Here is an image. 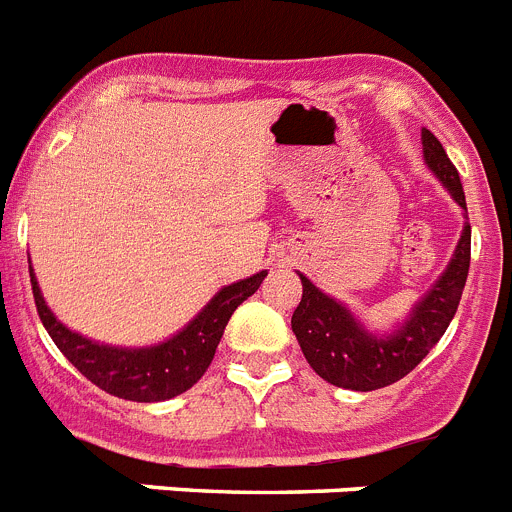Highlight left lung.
<instances>
[{
    "label": "left lung",
    "instance_id": "obj_1",
    "mask_svg": "<svg viewBox=\"0 0 512 512\" xmlns=\"http://www.w3.org/2000/svg\"><path fill=\"white\" fill-rule=\"evenodd\" d=\"M420 140L425 166L464 210V228L451 261L431 289L410 307L408 318L395 323L390 330L366 328L351 307L325 295L323 289L297 271L302 282V300L292 315L297 343L315 374L343 390L372 392L413 372L446 333L467 284L472 228L459 171L431 130L423 128Z\"/></svg>",
    "mask_w": 512,
    "mask_h": 512
}]
</instances>
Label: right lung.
Listing matches in <instances>:
<instances>
[{
    "mask_svg": "<svg viewBox=\"0 0 512 512\" xmlns=\"http://www.w3.org/2000/svg\"><path fill=\"white\" fill-rule=\"evenodd\" d=\"M269 271H256L253 277L238 279L202 307L182 330L166 341L151 346H112L81 336L53 315L45 302L35 271L30 266V282L38 315L48 336L66 359L79 369L99 390L133 402H161L187 392L200 382L207 366L212 364L215 348L220 343L235 307L256 292Z\"/></svg>",
    "mask_w": 512,
    "mask_h": 512,
    "instance_id": "1",
    "label": "right lung"
}]
</instances>
